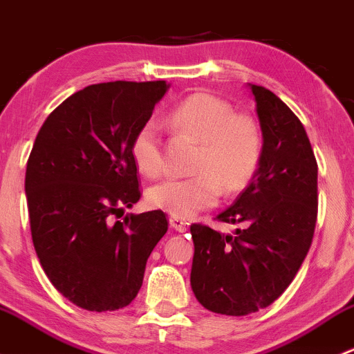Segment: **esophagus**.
<instances>
[{"mask_svg": "<svg viewBox=\"0 0 354 354\" xmlns=\"http://www.w3.org/2000/svg\"><path fill=\"white\" fill-rule=\"evenodd\" d=\"M169 224L173 230H176L178 233H185V231L188 230V223L185 219H181V217H176V216H171L169 217Z\"/></svg>", "mask_w": 354, "mask_h": 354, "instance_id": "obj_1", "label": "esophagus"}]
</instances>
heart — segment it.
Listing matches in <instances>:
<instances>
[{
	"label": "heart",
	"instance_id": "b5f03b06",
	"mask_svg": "<svg viewBox=\"0 0 354 354\" xmlns=\"http://www.w3.org/2000/svg\"><path fill=\"white\" fill-rule=\"evenodd\" d=\"M178 131L200 144L192 178H166L147 192L156 209L176 217H192L214 207L221 188L226 194L243 190L262 157V131L257 121L236 114L233 106L212 94H194L181 101L169 114ZM131 157L142 173L154 176L162 166L159 127L156 121L142 124L131 140Z\"/></svg>",
	"mask_w": 354,
	"mask_h": 354
}]
</instances>
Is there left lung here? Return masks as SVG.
I'll return each mask as SVG.
<instances>
[{
	"mask_svg": "<svg viewBox=\"0 0 354 354\" xmlns=\"http://www.w3.org/2000/svg\"><path fill=\"white\" fill-rule=\"evenodd\" d=\"M257 102L262 157L236 202L217 216L243 230L223 234L192 224L190 284L203 308L241 317L276 301L301 267L317 221V160L296 114L266 87Z\"/></svg>",
	"mask_w": 354,
	"mask_h": 354,
	"instance_id": "obj_1",
	"label": "left lung"
}]
</instances>
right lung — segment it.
Here are the masks:
<instances>
[{
  "instance_id": "right-lung-1",
  "label": "right lung",
  "mask_w": 354,
  "mask_h": 354,
  "mask_svg": "<svg viewBox=\"0 0 354 354\" xmlns=\"http://www.w3.org/2000/svg\"><path fill=\"white\" fill-rule=\"evenodd\" d=\"M167 88L164 80L88 85L35 137L25 173L32 241L53 286L80 308L130 305L167 231L162 210L116 219L140 198L131 140Z\"/></svg>"
}]
</instances>
